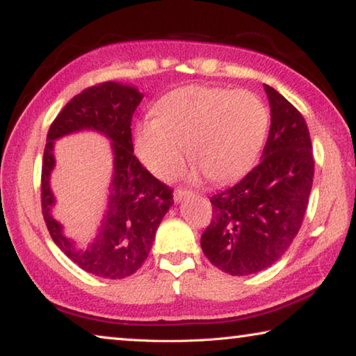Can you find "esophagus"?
<instances>
[{"label": "esophagus", "mask_w": 356, "mask_h": 356, "mask_svg": "<svg viewBox=\"0 0 356 356\" xmlns=\"http://www.w3.org/2000/svg\"><path fill=\"white\" fill-rule=\"evenodd\" d=\"M193 193L190 190H182V188H177L176 191H174V201L176 202H182L184 200H186V197L191 196Z\"/></svg>", "instance_id": "1"}]
</instances>
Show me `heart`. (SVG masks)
I'll list each match as a JSON object with an SVG mask.
<instances>
[{
    "label": "heart",
    "instance_id": "1",
    "mask_svg": "<svg viewBox=\"0 0 356 356\" xmlns=\"http://www.w3.org/2000/svg\"><path fill=\"white\" fill-rule=\"evenodd\" d=\"M155 119L136 125L135 147L155 177L171 180L190 160L213 182L248 172L267 138L270 114L256 94L227 88L191 86L165 94Z\"/></svg>",
    "mask_w": 356,
    "mask_h": 356
}]
</instances>
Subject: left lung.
Segmentation results:
<instances>
[{
    "label": "left lung",
    "instance_id": "obj_1",
    "mask_svg": "<svg viewBox=\"0 0 356 356\" xmlns=\"http://www.w3.org/2000/svg\"><path fill=\"white\" fill-rule=\"evenodd\" d=\"M264 89L272 122L261 163L210 197L212 221L201 237L209 261L234 276L262 272L284 254L301 227L314 177L305 118L276 89Z\"/></svg>",
    "mask_w": 356,
    "mask_h": 356
}]
</instances>
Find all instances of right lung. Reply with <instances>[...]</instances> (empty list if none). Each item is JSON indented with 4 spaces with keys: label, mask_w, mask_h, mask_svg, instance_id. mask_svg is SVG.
<instances>
[{
    "label": "right lung",
    "mask_w": 356,
    "mask_h": 356,
    "mask_svg": "<svg viewBox=\"0 0 356 356\" xmlns=\"http://www.w3.org/2000/svg\"><path fill=\"white\" fill-rule=\"evenodd\" d=\"M144 95L131 84L106 81L84 89L53 120L42 163V213L53 242L84 272L106 280L134 275L149 256L161 220L174 204L172 190L155 179L134 154L131 118ZM92 129L112 141L113 174L107 210L98 234L86 249L63 234L52 216L56 198L49 177L56 161L54 141L65 134Z\"/></svg>",
    "instance_id": "right-lung-1"
}]
</instances>
